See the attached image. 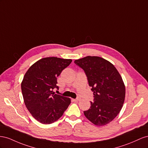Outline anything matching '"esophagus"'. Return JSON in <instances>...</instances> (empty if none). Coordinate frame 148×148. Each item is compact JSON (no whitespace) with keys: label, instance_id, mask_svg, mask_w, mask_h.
Here are the masks:
<instances>
[{"label":"esophagus","instance_id":"1","mask_svg":"<svg viewBox=\"0 0 148 148\" xmlns=\"http://www.w3.org/2000/svg\"><path fill=\"white\" fill-rule=\"evenodd\" d=\"M79 99L77 98V99H73V100L74 101V102H78V101H79Z\"/></svg>","mask_w":148,"mask_h":148}]
</instances>
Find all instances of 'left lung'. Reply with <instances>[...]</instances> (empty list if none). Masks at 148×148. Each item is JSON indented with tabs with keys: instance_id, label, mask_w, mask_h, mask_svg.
Here are the masks:
<instances>
[{
	"instance_id": "1",
	"label": "left lung",
	"mask_w": 148,
	"mask_h": 148,
	"mask_svg": "<svg viewBox=\"0 0 148 148\" xmlns=\"http://www.w3.org/2000/svg\"><path fill=\"white\" fill-rule=\"evenodd\" d=\"M84 71L94 92V102L84 115L92 123L103 126L118 115L125 98V86L119 71L110 62L99 56H88L75 60Z\"/></svg>"
}]
</instances>
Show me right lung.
<instances>
[{"label": "right lung", "mask_w": 148, "mask_h": 148, "mask_svg": "<svg viewBox=\"0 0 148 148\" xmlns=\"http://www.w3.org/2000/svg\"><path fill=\"white\" fill-rule=\"evenodd\" d=\"M71 60L56 57L42 58L25 73L21 84L25 105L32 115L42 124H51L62 116L71 103L68 97L56 94L57 77Z\"/></svg>", "instance_id": "add662e5"}]
</instances>
